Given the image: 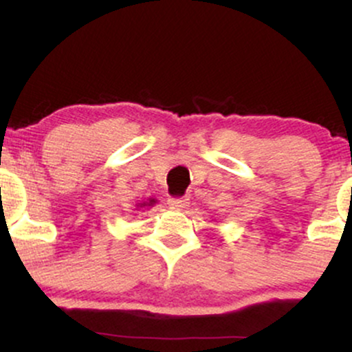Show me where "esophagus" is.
Instances as JSON below:
<instances>
[{
  "label": "esophagus",
  "instance_id": "obj_1",
  "mask_svg": "<svg viewBox=\"0 0 352 352\" xmlns=\"http://www.w3.org/2000/svg\"><path fill=\"white\" fill-rule=\"evenodd\" d=\"M188 200V197H175V199H168V205H170V208L182 210L187 207Z\"/></svg>",
  "mask_w": 352,
  "mask_h": 352
}]
</instances>
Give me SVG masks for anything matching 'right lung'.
<instances>
[{
  "label": "right lung",
  "mask_w": 352,
  "mask_h": 352,
  "mask_svg": "<svg viewBox=\"0 0 352 352\" xmlns=\"http://www.w3.org/2000/svg\"><path fill=\"white\" fill-rule=\"evenodd\" d=\"M153 204H155V200L148 199V201H142V204H139V205H137V207H140V208H144V207H152Z\"/></svg>",
  "instance_id": "1"
}]
</instances>
